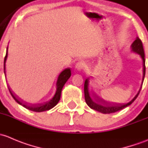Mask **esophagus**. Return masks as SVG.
Returning a JSON list of instances; mask_svg holds the SVG:
<instances>
[{
    "label": "esophagus",
    "instance_id": "1",
    "mask_svg": "<svg viewBox=\"0 0 148 148\" xmlns=\"http://www.w3.org/2000/svg\"><path fill=\"white\" fill-rule=\"evenodd\" d=\"M85 63L83 61H78L77 63H76L75 65V68L77 70H78V71H80V70H82L83 69V68L85 67Z\"/></svg>",
    "mask_w": 148,
    "mask_h": 148
}]
</instances>
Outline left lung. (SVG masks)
<instances>
[{
  "mask_svg": "<svg viewBox=\"0 0 148 148\" xmlns=\"http://www.w3.org/2000/svg\"><path fill=\"white\" fill-rule=\"evenodd\" d=\"M132 49L134 52L139 54L143 60V80H144L145 78V53L143 42L139 38H137L136 40L134 41L133 43L132 44ZM141 88H142V86H141L138 94L135 95V97L130 102L127 103V104H111V103H108V102H106L105 100L100 99L96 95H95V93H93L92 90H90L89 80L86 79L84 84L85 100L87 105L90 108L95 110H97L98 112H100L104 114L112 113V112H115L117 111L120 110H123V108L127 107V106L132 104L135 101V99L138 97L140 92Z\"/></svg>",
  "mask_w": 148,
  "mask_h": 148,
  "instance_id": "8db88e82",
  "label": "left lung"
}]
</instances>
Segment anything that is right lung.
<instances>
[{
	"label": "right lung",
	"instance_id": "1",
	"mask_svg": "<svg viewBox=\"0 0 148 148\" xmlns=\"http://www.w3.org/2000/svg\"><path fill=\"white\" fill-rule=\"evenodd\" d=\"M8 56V48L7 51H6V54L5 56V58H4V71H5V63L6 61V59H7ZM5 73V71H4ZM71 75V68H66L65 70H64L63 72L59 75L58 77L57 83H56V92H55L54 95L52 97L50 100L45 102L44 103H40V104H26V103H23V102L20 101L17 98V97L16 96V95L13 93V92L10 91V90L9 89L10 94H11L12 97L14 98V100L18 103V104L21 105L22 106H23L24 108H25L26 109L34 111V112H42V111H46L48 110L53 108L54 106H56L58 104V103L59 102L60 99V95H61V91L63 89V87L65 85V83H66L67 80L69 79V77Z\"/></svg>",
	"mask_w": 148,
	"mask_h": 148
}]
</instances>
